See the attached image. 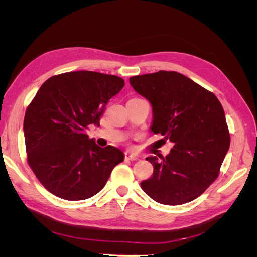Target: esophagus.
<instances>
[{
  "label": "esophagus",
  "instance_id": "obj_1",
  "mask_svg": "<svg viewBox=\"0 0 257 257\" xmlns=\"http://www.w3.org/2000/svg\"><path fill=\"white\" fill-rule=\"evenodd\" d=\"M124 158H125V160L136 161V160H138V155L136 153L131 152V151H126L125 153H124Z\"/></svg>",
  "mask_w": 257,
  "mask_h": 257
}]
</instances>
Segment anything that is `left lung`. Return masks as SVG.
Masks as SVG:
<instances>
[{
  "instance_id": "1",
  "label": "left lung",
  "mask_w": 257,
  "mask_h": 257,
  "mask_svg": "<svg viewBox=\"0 0 257 257\" xmlns=\"http://www.w3.org/2000/svg\"><path fill=\"white\" fill-rule=\"evenodd\" d=\"M130 83L152 105L151 131L174 144L166 157H149L153 175L143 191L163 205L176 206L200 196L216 178L230 136L220 100L212 92L177 73L133 76Z\"/></svg>"
}]
</instances>
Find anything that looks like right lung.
I'll list each match as a JSON object with an SVG mask.
<instances>
[{"mask_svg":"<svg viewBox=\"0 0 257 257\" xmlns=\"http://www.w3.org/2000/svg\"><path fill=\"white\" fill-rule=\"evenodd\" d=\"M121 77L68 72L46 80L27 108L23 131L28 164L46 190L66 200H83L102 190L123 152L98 147L87 131L99 125Z\"/></svg>","mask_w":257,"mask_h":257,"instance_id":"right-lung-1","label":"right lung"}]
</instances>
